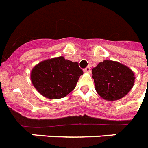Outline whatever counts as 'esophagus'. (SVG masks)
Here are the masks:
<instances>
[{
  "label": "esophagus",
  "mask_w": 148,
  "mask_h": 148,
  "mask_svg": "<svg viewBox=\"0 0 148 148\" xmlns=\"http://www.w3.org/2000/svg\"><path fill=\"white\" fill-rule=\"evenodd\" d=\"M84 71L85 72V73H90V67H87L84 70Z\"/></svg>",
  "instance_id": "obj_1"
}]
</instances>
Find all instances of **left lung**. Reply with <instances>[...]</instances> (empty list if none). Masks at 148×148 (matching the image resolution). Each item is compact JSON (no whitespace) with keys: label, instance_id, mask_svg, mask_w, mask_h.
<instances>
[{"label":"left lung","instance_id":"left-lung-1","mask_svg":"<svg viewBox=\"0 0 148 148\" xmlns=\"http://www.w3.org/2000/svg\"><path fill=\"white\" fill-rule=\"evenodd\" d=\"M95 90L107 101L124 97L133 88L135 76L126 65L110 60L100 62L92 69Z\"/></svg>","mask_w":148,"mask_h":148}]
</instances>
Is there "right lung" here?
<instances>
[{"label":"right lung","mask_w":148,"mask_h":148,"mask_svg":"<svg viewBox=\"0 0 148 148\" xmlns=\"http://www.w3.org/2000/svg\"><path fill=\"white\" fill-rule=\"evenodd\" d=\"M82 74L78 63L60 56L38 63L31 70V79L34 87L44 97L59 99L74 90Z\"/></svg>","instance_id":"add662e5"}]
</instances>
